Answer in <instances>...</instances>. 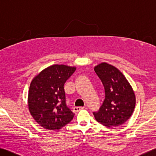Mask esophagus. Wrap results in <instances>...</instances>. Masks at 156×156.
I'll return each instance as SVG.
<instances>
[{
	"label": "esophagus",
	"instance_id": "34e87169",
	"mask_svg": "<svg viewBox=\"0 0 156 156\" xmlns=\"http://www.w3.org/2000/svg\"><path fill=\"white\" fill-rule=\"evenodd\" d=\"M83 108H84V107H74L73 109V111L74 112H78V111L83 110Z\"/></svg>",
	"mask_w": 156,
	"mask_h": 156
}]
</instances>
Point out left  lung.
Segmentation results:
<instances>
[{"label":"left lung","mask_w":156,"mask_h":156,"mask_svg":"<svg viewBox=\"0 0 156 156\" xmlns=\"http://www.w3.org/2000/svg\"><path fill=\"white\" fill-rule=\"evenodd\" d=\"M94 71L104 86L105 98L99 110L93 115L98 122L105 126H119L129 119L134 111V91L115 66L102 62L94 66Z\"/></svg>","instance_id":"obj_1"}]
</instances>
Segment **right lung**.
I'll return each instance as SVG.
<instances>
[{"mask_svg":"<svg viewBox=\"0 0 156 156\" xmlns=\"http://www.w3.org/2000/svg\"><path fill=\"white\" fill-rule=\"evenodd\" d=\"M76 69L75 66L53 65L31 81L28 109L35 122L45 129L60 130L73 119L74 114L66 104L64 85Z\"/></svg>","mask_w":156,"mask_h":156,"instance_id":"add662e5","label":"right lung"}]
</instances>
